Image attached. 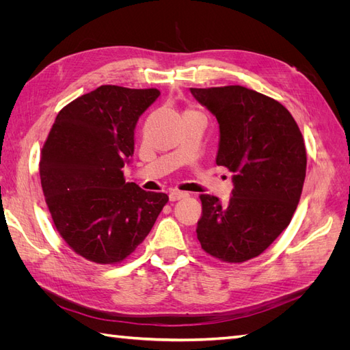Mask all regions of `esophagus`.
Here are the masks:
<instances>
[{"label":"esophagus","mask_w":350,"mask_h":350,"mask_svg":"<svg viewBox=\"0 0 350 350\" xmlns=\"http://www.w3.org/2000/svg\"><path fill=\"white\" fill-rule=\"evenodd\" d=\"M188 193L185 191H178V189H172L171 194H169V200L171 201H176V200H181V198H187Z\"/></svg>","instance_id":"esophagus-1"}]
</instances>
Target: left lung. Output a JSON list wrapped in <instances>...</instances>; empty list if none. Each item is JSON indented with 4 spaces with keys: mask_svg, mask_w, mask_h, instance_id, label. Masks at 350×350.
Listing matches in <instances>:
<instances>
[{
    "mask_svg": "<svg viewBox=\"0 0 350 350\" xmlns=\"http://www.w3.org/2000/svg\"><path fill=\"white\" fill-rule=\"evenodd\" d=\"M219 122L216 163L232 175L228 204L200 196L201 248L228 262L260 256L291 224L306 174V152L282 103L242 86L189 89Z\"/></svg>",
    "mask_w": 350,
    "mask_h": 350,
    "instance_id": "8db88e82",
    "label": "left lung"
}]
</instances>
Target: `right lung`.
Segmentation results:
<instances>
[{
	"instance_id": "1",
	"label": "right lung",
	"mask_w": 350,
	"mask_h": 350,
	"mask_svg": "<svg viewBox=\"0 0 350 350\" xmlns=\"http://www.w3.org/2000/svg\"><path fill=\"white\" fill-rule=\"evenodd\" d=\"M157 89L100 86L62 108L42 149L40 184L68 247L92 262H120L149 235L169 197L125 183L142 113Z\"/></svg>"
}]
</instances>
